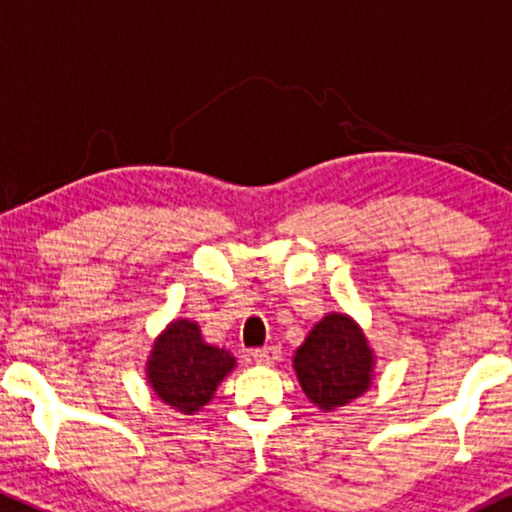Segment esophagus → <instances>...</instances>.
I'll use <instances>...</instances> for the list:
<instances>
[{
	"instance_id": "34e87169",
	"label": "esophagus",
	"mask_w": 512,
	"mask_h": 512,
	"mask_svg": "<svg viewBox=\"0 0 512 512\" xmlns=\"http://www.w3.org/2000/svg\"><path fill=\"white\" fill-rule=\"evenodd\" d=\"M279 356V346H262V349L252 351V358H255V363H260V366H274V363L279 361Z\"/></svg>"
}]
</instances>
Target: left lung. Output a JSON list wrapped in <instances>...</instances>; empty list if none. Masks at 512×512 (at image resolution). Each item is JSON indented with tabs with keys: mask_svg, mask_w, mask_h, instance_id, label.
<instances>
[{
	"mask_svg": "<svg viewBox=\"0 0 512 512\" xmlns=\"http://www.w3.org/2000/svg\"><path fill=\"white\" fill-rule=\"evenodd\" d=\"M375 356L366 334L344 313H330L296 349L293 368L305 397L322 411L344 407L373 383Z\"/></svg>",
	"mask_w": 512,
	"mask_h": 512,
	"instance_id": "1",
	"label": "left lung"
}]
</instances>
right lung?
Listing matches in <instances>:
<instances>
[{
  "mask_svg": "<svg viewBox=\"0 0 512 512\" xmlns=\"http://www.w3.org/2000/svg\"><path fill=\"white\" fill-rule=\"evenodd\" d=\"M233 368L236 358L226 349L204 342L197 322L180 317L158 334L146 361V380L168 407L180 414H195L209 404L216 387Z\"/></svg>",
  "mask_w": 512,
  "mask_h": 512,
  "instance_id": "right-lung-1",
  "label": "right lung"
}]
</instances>
